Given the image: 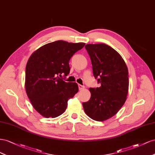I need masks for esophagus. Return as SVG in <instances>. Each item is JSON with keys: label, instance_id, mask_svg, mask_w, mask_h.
I'll use <instances>...</instances> for the list:
<instances>
[{"label": "esophagus", "instance_id": "obj_1", "mask_svg": "<svg viewBox=\"0 0 155 155\" xmlns=\"http://www.w3.org/2000/svg\"><path fill=\"white\" fill-rule=\"evenodd\" d=\"M84 87H85L84 86H82L81 84H78V88H79V90H80L84 89Z\"/></svg>", "mask_w": 155, "mask_h": 155}]
</instances>
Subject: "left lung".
<instances>
[{"mask_svg": "<svg viewBox=\"0 0 155 155\" xmlns=\"http://www.w3.org/2000/svg\"><path fill=\"white\" fill-rule=\"evenodd\" d=\"M93 73L101 84L90 88V99L83 103L85 113L91 119L103 121L116 115L124 104L129 91V71L121 56L104 43L87 44Z\"/></svg>", "mask_w": 155, "mask_h": 155, "instance_id": "left-lung-1", "label": "left lung"}]
</instances>
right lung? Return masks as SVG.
<instances>
[{
  "label": "right lung",
  "mask_w": 155,
  "mask_h": 155,
  "mask_svg": "<svg viewBox=\"0 0 155 155\" xmlns=\"http://www.w3.org/2000/svg\"><path fill=\"white\" fill-rule=\"evenodd\" d=\"M84 43H68L58 40L39 48L27 61L25 90L33 107L42 116L54 118L62 114L68 101L78 91L75 82L60 78L70 71L69 61Z\"/></svg>",
  "instance_id": "right-lung-1"
}]
</instances>
